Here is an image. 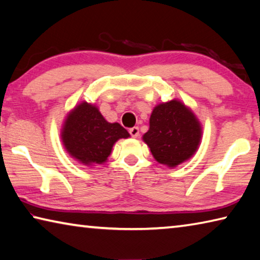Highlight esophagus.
I'll return each instance as SVG.
<instances>
[{
    "mask_svg": "<svg viewBox=\"0 0 260 260\" xmlns=\"http://www.w3.org/2000/svg\"><path fill=\"white\" fill-rule=\"evenodd\" d=\"M129 134H131L132 138H138L139 134H140L139 127H132V128L129 129Z\"/></svg>",
    "mask_w": 260,
    "mask_h": 260,
    "instance_id": "esophagus-1",
    "label": "esophagus"
}]
</instances>
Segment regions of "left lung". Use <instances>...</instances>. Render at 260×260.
<instances>
[{"label":"left lung","instance_id":"1","mask_svg":"<svg viewBox=\"0 0 260 260\" xmlns=\"http://www.w3.org/2000/svg\"><path fill=\"white\" fill-rule=\"evenodd\" d=\"M149 125L143 141L150 148L153 158L162 165L178 166L199 149L201 122L191 110L178 100L155 107Z\"/></svg>","mask_w":260,"mask_h":260}]
</instances>
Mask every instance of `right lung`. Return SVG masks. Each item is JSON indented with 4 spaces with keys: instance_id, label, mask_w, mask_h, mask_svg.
Instances as JSON below:
<instances>
[{
    "instance_id": "obj_1",
    "label": "right lung",
    "mask_w": 260,
    "mask_h": 260,
    "mask_svg": "<svg viewBox=\"0 0 260 260\" xmlns=\"http://www.w3.org/2000/svg\"><path fill=\"white\" fill-rule=\"evenodd\" d=\"M69 155L83 165L103 164L113 144L129 133L118 122H109L94 104L82 102L68 114L60 133Z\"/></svg>"
}]
</instances>
